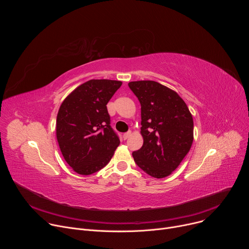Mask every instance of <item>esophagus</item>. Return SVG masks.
<instances>
[{
    "label": "esophagus",
    "instance_id": "esophagus-1",
    "mask_svg": "<svg viewBox=\"0 0 249 249\" xmlns=\"http://www.w3.org/2000/svg\"><path fill=\"white\" fill-rule=\"evenodd\" d=\"M131 135H132V133H131V132H127V133H124V134H123V138H124V140L128 139V138H129Z\"/></svg>",
    "mask_w": 249,
    "mask_h": 249
}]
</instances>
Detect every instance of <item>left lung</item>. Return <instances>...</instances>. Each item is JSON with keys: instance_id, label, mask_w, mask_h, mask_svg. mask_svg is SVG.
Returning <instances> with one entry per match:
<instances>
[{"instance_id": "obj_1", "label": "left lung", "mask_w": 249, "mask_h": 249, "mask_svg": "<svg viewBox=\"0 0 249 249\" xmlns=\"http://www.w3.org/2000/svg\"><path fill=\"white\" fill-rule=\"evenodd\" d=\"M128 86L141 103V135L144 139L143 146L132 156L146 173L163 178L191 149L192 114L178 93L158 82L137 81Z\"/></svg>"}]
</instances>
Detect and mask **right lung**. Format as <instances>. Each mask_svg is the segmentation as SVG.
<instances>
[{"instance_id":"add662e5","label":"right lung","mask_w":249,"mask_h":249,"mask_svg":"<svg viewBox=\"0 0 249 249\" xmlns=\"http://www.w3.org/2000/svg\"><path fill=\"white\" fill-rule=\"evenodd\" d=\"M121 85L120 81L89 80L63 100L56 137L65 160L75 172L89 175L98 171L119 146L106 104Z\"/></svg>"}]
</instances>
